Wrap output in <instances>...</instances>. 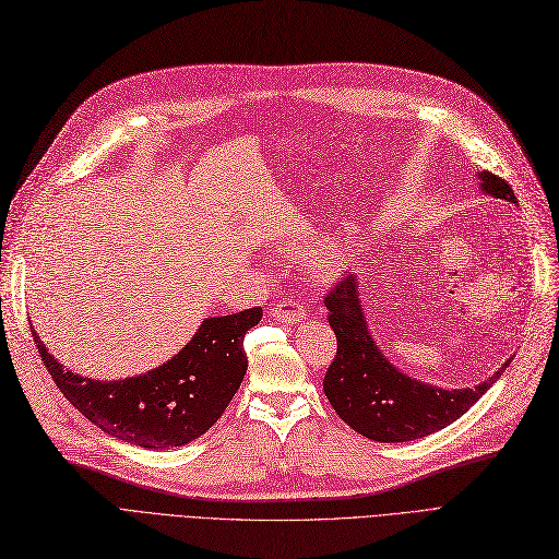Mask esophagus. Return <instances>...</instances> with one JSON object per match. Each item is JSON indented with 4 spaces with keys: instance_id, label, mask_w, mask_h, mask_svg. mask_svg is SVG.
I'll return each instance as SVG.
<instances>
[{
    "instance_id": "34e87169",
    "label": "esophagus",
    "mask_w": 559,
    "mask_h": 559,
    "mask_svg": "<svg viewBox=\"0 0 559 559\" xmlns=\"http://www.w3.org/2000/svg\"><path fill=\"white\" fill-rule=\"evenodd\" d=\"M306 314H308V310L302 308V302H298L294 298H284L273 308V317L277 321H284V324H298L300 319H306Z\"/></svg>"
}]
</instances>
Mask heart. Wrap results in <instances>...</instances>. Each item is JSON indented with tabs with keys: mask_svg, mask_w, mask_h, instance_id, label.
Listing matches in <instances>:
<instances>
[{
	"mask_svg": "<svg viewBox=\"0 0 559 559\" xmlns=\"http://www.w3.org/2000/svg\"><path fill=\"white\" fill-rule=\"evenodd\" d=\"M347 263H349V257L343 247L337 245L321 247L312 253V261H310L312 277L319 282H331L345 273Z\"/></svg>",
	"mask_w": 559,
	"mask_h": 559,
	"instance_id": "b5f03b06",
	"label": "heart"
}]
</instances>
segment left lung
I'll use <instances>...</instances> for the list:
<instances>
[{"instance_id":"8db88e82","label":"left lung","mask_w":559,"mask_h":559,"mask_svg":"<svg viewBox=\"0 0 559 559\" xmlns=\"http://www.w3.org/2000/svg\"><path fill=\"white\" fill-rule=\"evenodd\" d=\"M478 179L485 193L518 202L509 181L492 173H478ZM324 302L337 341V352L324 378V394L341 419L370 441L405 443L452 425L511 364L509 359L492 378L466 389L417 382L389 364L373 343L361 308L357 275L337 282Z\"/></svg>"}]
</instances>
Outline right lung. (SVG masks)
Returning <instances> with one entry per match:
<instances>
[{
    "mask_svg": "<svg viewBox=\"0 0 559 559\" xmlns=\"http://www.w3.org/2000/svg\"><path fill=\"white\" fill-rule=\"evenodd\" d=\"M261 317V308L210 317L177 357L114 382L72 373L50 357L35 331L32 337L50 378L83 417L118 441L165 450L195 441L228 408L247 373L245 333Z\"/></svg>",
    "mask_w": 559,
    "mask_h": 559,
    "instance_id": "obj_1",
    "label": "right lung"
}]
</instances>
